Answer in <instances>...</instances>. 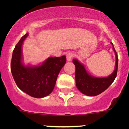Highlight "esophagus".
Segmentation results:
<instances>
[{
    "label": "esophagus",
    "instance_id": "34e87169",
    "mask_svg": "<svg viewBox=\"0 0 129 129\" xmlns=\"http://www.w3.org/2000/svg\"><path fill=\"white\" fill-rule=\"evenodd\" d=\"M66 57H67V60L68 61H71L73 57V54L72 53H68L67 54Z\"/></svg>",
    "mask_w": 129,
    "mask_h": 129
}]
</instances>
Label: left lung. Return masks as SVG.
Masks as SVG:
<instances>
[{"mask_svg": "<svg viewBox=\"0 0 129 129\" xmlns=\"http://www.w3.org/2000/svg\"><path fill=\"white\" fill-rule=\"evenodd\" d=\"M110 43L113 45V50L116 57V62L115 70L113 73L109 76L106 78H96L91 76L88 73L82 63L76 59H73V62L76 67L75 80L76 87L81 93L85 95L94 96L101 94L110 86L116 78L118 71V54L114 48L113 43Z\"/></svg>", "mask_w": 129, "mask_h": 129, "instance_id": "obj_1", "label": "left lung"}]
</instances>
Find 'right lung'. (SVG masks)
<instances>
[{
	"instance_id": "1",
	"label": "right lung",
	"mask_w": 129,
	"mask_h": 129,
	"mask_svg": "<svg viewBox=\"0 0 129 129\" xmlns=\"http://www.w3.org/2000/svg\"><path fill=\"white\" fill-rule=\"evenodd\" d=\"M28 35L26 33L22 37L13 50L11 71L16 85L22 91L42 98L54 89L59 73L66 62V56L50 57L41 65L25 66L22 62V47Z\"/></svg>"
}]
</instances>
